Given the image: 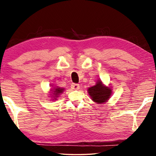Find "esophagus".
Masks as SVG:
<instances>
[{"mask_svg":"<svg viewBox=\"0 0 156 156\" xmlns=\"http://www.w3.org/2000/svg\"><path fill=\"white\" fill-rule=\"evenodd\" d=\"M71 88L72 89H74V90H78L79 89H80V84H71Z\"/></svg>","mask_w":156,"mask_h":156,"instance_id":"34e87169","label":"esophagus"}]
</instances>
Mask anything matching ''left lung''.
<instances>
[{"label":"left lung","mask_w":156,"mask_h":156,"mask_svg":"<svg viewBox=\"0 0 156 156\" xmlns=\"http://www.w3.org/2000/svg\"><path fill=\"white\" fill-rule=\"evenodd\" d=\"M88 93L91 99L97 104H104L106 102L112 95V89L104 86L101 80H98L94 86L89 87Z\"/></svg>","instance_id":"8db88e82"}]
</instances>
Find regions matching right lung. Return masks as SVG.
<instances>
[{
  "label": "right lung",
  "mask_w": 156,
  "mask_h": 156,
  "mask_svg": "<svg viewBox=\"0 0 156 156\" xmlns=\"http://www.w3.org/2000/svg\"><path fill=\"white\" fill-rule=\"evenodd\" d=\"M65 90V89L61 88V87H54V88L51 89V91H52V100H57V98L59 97V95H60Z\"/></svg>",
  "instance_id": "add662e5"
}]
</instances>
